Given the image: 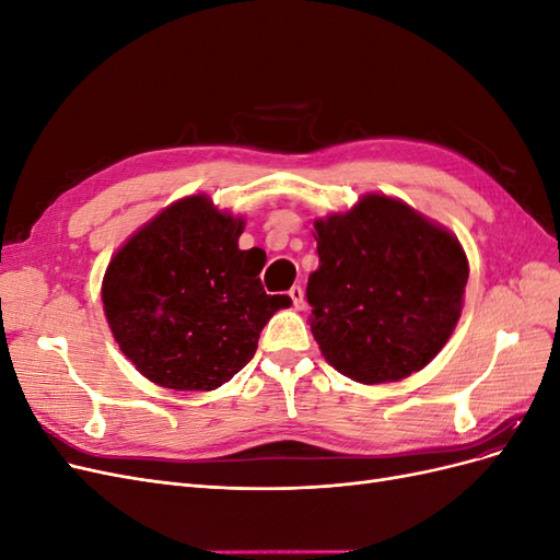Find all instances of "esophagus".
I'll return each mask as SVG.
<instances>
[{
    "label": "esophagus",
    "instance_id": "obj_1",
    "mask_svg": "<svg viewBox=\"0 0 560 560\" xmlns=\"http://www.w3.org/2000/svg\"><path fill=\"white\" fill-rule=\"evenodd\" d=\"M290 296H292L294 308H296V311H301V308H303V303H306V296H303V287L294 284L292 290H290Z\"/></svg>",
    "mask_w": 560,
    "mask_h": 560
}]
</instances>
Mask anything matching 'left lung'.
<instances>
[{
  "label": "left lung",
  "instance_id": "obj_1",
  "mask_svg": "<svg viewBox=\"0 0 560 560\" xmlns=\"http://www.w3.org/2000/svg\"><path fill=\"white\" fill-rule=\"evenodd\" d=\"M311 331L325 360L364 385L428 366L463 311L469 264L455 235L406 202L366 194L315 222Z\"/></svg>",
  "mask_w": 560,
  "mask_h": 560
}]
</instances>
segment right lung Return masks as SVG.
Wrapping results in <instances>:
<instances>
[{
  "label": "right lung",
  "instance_id": "right-lung-1",
  "mask_svg": "<svg viewBox=\"0 0 560 560\" xmlns=\"http://www.w3.org/2000/svg\"><path fill=\"white\" fill-rule=\"evenodd\" d=\"M243 217L186 196L132 233L103 280L118 348L167 389H214L254 358L284 294H266L259 247L241 249Z\"/></svg>",
  "mask_w": 560,
  "mask_h": 560
}]
</instances>
